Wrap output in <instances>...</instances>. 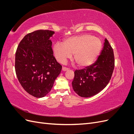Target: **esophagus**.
Segmentation results:
<instances>
[{
    "mask_svg": "<svg viewBox=\"0 0 134 134\" xmlns=\"http://www.w3.org/2000/svg\"><path fill=\"white\" fill-rule=\"evenodd\" d=\"M62 70H63V71H66V70H68V68H65V67H63Z\"/></svg>",
    "mask_w": 134,
    "mask_h": 134,
    "instance_id": "34e87169",
    "label": "esophagus"
}]
</instances>
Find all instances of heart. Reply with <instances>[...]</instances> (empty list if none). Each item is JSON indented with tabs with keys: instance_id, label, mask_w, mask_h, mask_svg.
Here are the masks:
<instances>
[{
	"instance_id": "1",
	"label": "heart",
	"mask_w": 134,
	"mask_h": 134,
	"mask_svg": "<svg viewBox=\"0 0 134 134\" xmlns=\"http://www.w3.org/2000/svg\"><path fill=\"white\" fill-rule=\"evenodd\" d=\"M102 42L98 38L90 34L73 36L66 39L64 44L56 43L54 47L55 57L61 63H65L67 59L73 54V60L79 66L91 64L99 55Z\"/></svg>"
}]
</instances>
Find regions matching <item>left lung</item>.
<instances>
[{"label":"left lung","instance_id":"1","mask_svg":"<svg viewBox=\"0 0 134 134\" xmlns=\"http://www.w3.org/2000/svg\"><path fill=\"white\" fill-rule=\"evenodd\" d=\"M114 67L113 49L106 38L96 62L83 69L74 71L72 88L77 94L82 97L88 98L98 94L108 84Z\"/></svg>","mask_w":134,"mask_h":134}]
</instances>
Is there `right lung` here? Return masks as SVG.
Wrapping results in <instances>:
<instances>
[{
    "label": "right lung",
    "instance_id": "1",
    "mask_svg": "<svg viewBox=\"0 0 134 134\" xmlns=\"http://www.w3.org/2000/svg\"><path fill=\"white\" fill-rule=\"evenodd\" d=\"M55 32L37 30L26 35L15 52V70L28 93L42 98L49 93L62 66L53 55L50 37Z\"/></svg>",
    "mask_w": 134,
    "mask_h": 134
}]
</instances>
